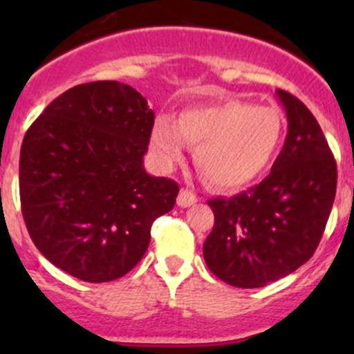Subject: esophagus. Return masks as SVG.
I'll list each match as a JSON object with an SVG mask.
<instances>
[{
	"instance_id": "34e87169",
	"label": "esophagus",
	"mask_w": 354,
	"mask_h": 354,
	"mask_svg": "<svg viewBox=\"0 0 354 354\" xmlns=\"http://www.w3.org/2000/svg\"><path fill=\"white\" fill-rule=\"evenodd\" d=\"M197 202V195L190 190H181L180 195H178V205L180 207H190Z\"/></svg>"
}]
</instances>
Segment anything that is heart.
Segmentation results:
<instances>
[{"label": "heart", "mask_w": 354, "mask_h": 354, "mask_svg": "<svg viewBox=\"0 0 354 354\" xmlns=\"http://www.w3.org/2000/svg\"><path fill=\"white\" fill-rule=\"evenodd\" d=\"M281 140L279 111L234 99L188 108L178 121L159 116L151 133L152 151L164 166L181 162L187 144L195 147L198 171L221 190H236L262 176Z\"/></svg>", "instance_id": "b5f03b06"}]
</instances>
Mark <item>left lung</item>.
Segmentation results:
<instances>
[{"mask_svg": "<svg viewBox=\"0 0 354 354\" xmlns=\"http://www.w3.org/2000/svg\"><path fill=\"white\" fill-rule=\"evenodd\" d=\"M286 111L284 147L266 180L212 198L207 267L234 288H262L295 272L320 243L334 203L337 167L320 124L299 99L277 88Z\"/></svg>", "mask_w": 354, "mask_h": 354, "instance_id": "8db88e82", "label": "left lung"}]
</instances>
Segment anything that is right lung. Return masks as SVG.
Segmentation results:
<instances>
[{
  "instance_id": "add662e5",
  "label": "right lung",
  "mask_w": 354,
  "mask_h": 354,
  "mask_svg": "<svg viewBox=\"0 0 354 354\" xmlns=\"http://www.w3.org/2000/svg\"><path fill=\"white\" fill-rule=\"evenodd\" d=\"M152 127L145 97L116 80L68 88L32 123L20 151V202L53 266L108 283L140 262L152 223L180 192L145 171Z\"/></svg>"
}]
</instances>
